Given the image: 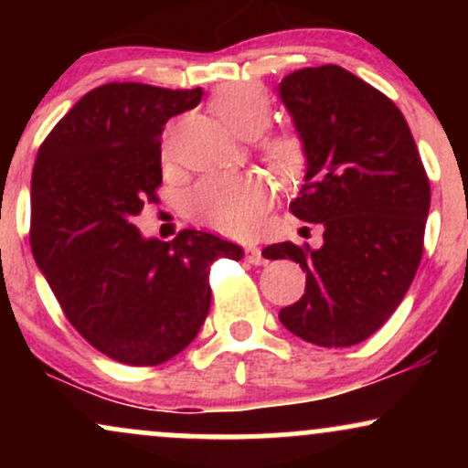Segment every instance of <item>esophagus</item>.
Segmentation results:
<instances>
[{
    "mask_svg": "<svg viewBox=\"0 0 468 468\" xmlns=\"http://www.w3.org/2000/svg\"><path fill=\"white\" fill-rule=\"evenodd\" d=\"M244 252H246V260H249L252 266H261V264H266V257L261 255L260 246L249 244V246H246V249H244Z\"/></svg>",
    "mask_w": 468,
    "mask_h": 468,
    "instance_id": "34e87169",
    "label": "esophagus"
}]
</instances>
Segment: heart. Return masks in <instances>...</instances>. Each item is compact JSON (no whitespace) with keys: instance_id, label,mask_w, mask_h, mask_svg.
I'll list each match as a JSON object with an SVG mask.
<instances>
[{"instance_id":"1","label":"heart","mask_w":468,"mask_h":468,"mask_svg":"<svg viewBox=\"0 0 468 468\" xmlns=\"http://www.w3.org/2000/svg\"><path fill=\"white\" fill-rule=\"evenodd\" d=\"M211 110L230 132L255 138L271 121L264 92L250 83H229L211 96ZM268 165L283 178L303 169L305 152L297 136L279 133L264 143ZM271 207V191L261 178L249 174L208 176L186 196V211L196 222L227 235H246L261 222Z\"/></svg>"}]
</instances>
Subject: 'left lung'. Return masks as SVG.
Listing matches in <instances>:
<instances>
[{
    "mask_svg": "<svg viewBox=\"0 0 468 468\" xmlns=\"http://www.w3.org/2000/svg\"><path fill=\"white\" fill-rule=\"evenodd\" d=\"M277 92L305 152V185L290 211L324 227L321 249L279 241L261 252L305 271L303 297L279 321L314 346H356L394 314L416 277L427 174L399 107L347 69H297Z\"/></svg>",
    "mask_w": 468,
    "mask_h": 468,
    "instance_id": "obj_1",
    "label": "left lung"
}]
</instances>
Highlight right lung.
Returning <instances> with one entry per match:
<instances>
[{
  "instance_id": "1",
  "label": "right lung",
  "mask_w": 468,
  "mask_h": 468,
  "mask_svg": "<svg viewBox=\"0 0 468 468\" xmlns=\"http://www.w3.org/2000/svg\"><path fill=\"white\" fill-rule=\"evenodd\" d=\"M202 88L107 83L48 133L32 169L30 246L79 335L125 365H160L196 338L211 305L208 271L241 260L233 241L185 229L171 241L133 224L163 182L166 121Z\"/></svg>"
}]
</instances>
